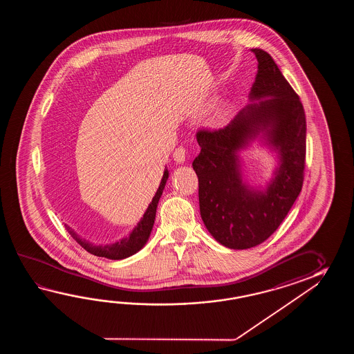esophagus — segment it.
Here are the masks:
<instances>
[{
    "label": "esophagus",
    "instance_id": "1",
    "mask_svg": "<svg viewBox=\"0 0 354 354\" xmlns=\"http://www.w3.org/2000/svg\"><path fill=\"white\" fill-rule=\"evenodd\" d=\"M174 158L177 163H183L185 159H186V149L183 145H180L176 148V151H174Z\"/></svg>",
    "mask_w": 354,
    "mask_h": 354
}]
</instances>
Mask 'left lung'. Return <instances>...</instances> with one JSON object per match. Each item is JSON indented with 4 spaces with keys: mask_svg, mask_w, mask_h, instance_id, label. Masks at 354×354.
Instances as JSON below:
<instances>
[{
    "mask_svg": "<svg viewBox=\"0 0 354 354\" xmlns=\"http://www.w3.org/2000/svg\"><path fill=\"white\" fill-rule=\"evenodd\" d=\"M258 60L249 105L225 128L200 129L201 147L192 167L198 177L203 224L230 249H248L267 241L286 218L301 192L306 162V118L299 95L270 54L252 49ZM266 131L281 154V166L264 194L241 183L236 151L253 133Z\"/></svg>",
    "mask_w": 354,
    "mask_h": 354,
    "instance_id": "8db88e82",
    "label": "left lung"
}]
</instances>
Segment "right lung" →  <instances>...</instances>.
Returning a JSON list of instances; mask_svg holds the SVG:
<instances>
[{
	"label": "right lung",
	"mask_w": 354,
	"mask_h": 354,
	"mask_svg": "<svg viewBox=\"0 0 354 354\" xmlns=\"http://www.w3.org/2000/svg\"><path fill=\"white\" fill-rule=\"evenodd\" d=\"M167 178H168V169H165V174L160 180L158 189L156 192V196L153 197L151 205L148 206V209L144 214L143 218L140 220V223L138 224L136 229L133 230V233L129 235L128 238L118 241L111 245H105V247H100V245H93L88 241H82L77 234L66 225L68 233L71 234V236L75 239L84 250H87L91 254L97 257H105L109 259H124L127 257L136 254L138 250L143 248L144 244L148 241L149 235H151L153 224H154V218H156V211L158 206L159 198L162 196V192L166 186Z\"/></svg>",
	"instance_id": "right-lung-1"
}]
</instances>
